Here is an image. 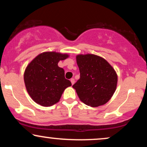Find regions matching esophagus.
Wrapping results in <instances>:
<instances>
[{"mask_svg": "<svg viewBox=\"0 0 147 147\" xmlns=\"http://www.w3.org/2000/svg\"><path fill=\"white\" fill-rule=\"evenodd\" d=\"M70 82H71V84H72V85H73V84H75V79H74L73 78L70 79Z\"/></svg>", "mask_w": 147, "mask_h": 147, "instance_id": "34e87169", "label": "esophagus"}]
</instances>
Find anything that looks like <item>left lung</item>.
Returning <instances> with one entry per match:
<instances>
[{"instance_id":"1","label":"left lung","mask_w":147,"mask_h":147,"mask_svg":"<svg viewBox=\"0 0 147 147\" xmlns=\"http://www.w3.org/2000/svg\"><path fill=\"white\" fill-rule=\"evenodd\" d=\"M80 79L72 86L82 102L97 107L110 100L117 88V75L106 59L92 54L76 57Z\"/></svg>"}]
</instances>
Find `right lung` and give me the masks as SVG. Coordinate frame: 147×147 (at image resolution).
<instances>
[{
    "mask_svg": "<svg viewBox=\"0 0 147 147\" xmlns=\"http://www.w3.org/2000/svg\"><path fill=\"white\" fill-rule=\"evenodd\" d=\"M68 54L57 52H42L25 68L24 82L26 90L36 104L48 107L59 102L64 90L72 85L65 78L64 70L58 66L59 61Z\"/></svg>",
    "mask_w": 147,
    "mask_h": 147,
    "instance_id": "right-lung-1",
    "label": "right lung"
}]
</instances>
